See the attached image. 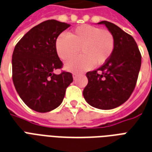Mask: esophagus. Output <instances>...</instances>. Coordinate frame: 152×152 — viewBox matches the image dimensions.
<instances>
[{
  "label": "esophagus",
  "mask_w": 152,
  "mask_h": 152,
  "mask_svg": "<svg viewBox=\"0 0 152 152\" xmlns=\"http://www.w3.org/2000/svg\"><path fill=\"white\" fill-rule=\"evenodd\" d=\"M77 77V74L75 73V74H73V77H74V79H76Z\"/></svg>",
  "instance_id": "1"
}]
</instances>
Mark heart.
<instances>
[{
  "instance_id": "obj_1",
  "label": "heart",
  "mask_w": 152,
  "mask_h": 152,
  "mask_svg": "<svg viewBox=\"0 0 152 152\" xmlns=\"http://www.w3.org/2000/svg\"><path fill=\"white\" fill-rule=\"evenodd\" d=\"M115 47L114 36L108 30L91 25H82L68 35L61 34L56 38L55 48L63 61H69L79 53L83 55L66 63L65 68L77 72L88 69L94 65H104L111 57Z\"/></svg>"
}]
</instances>
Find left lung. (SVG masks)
I'll use <instances>...</instances> for the list:
<instances>
[{"instance_id": "1", "label": "left lung", "mask_w": 152, "mask_h": 152, "mask_svg": "<svg viewBox=\"0 0 152 152\" xmlns=\"http://www.w3.org/2000/svg\"><path fill=\"white\" fill-rule=\"evenodd\" d=\"M99 24H104L112 32L115 47L107 62L87 73L88 83L83 96L92 107L106 110L120 106L131 96L138 80L142 56L131 35L107 21Z\"/></svg>"}]
</instances>
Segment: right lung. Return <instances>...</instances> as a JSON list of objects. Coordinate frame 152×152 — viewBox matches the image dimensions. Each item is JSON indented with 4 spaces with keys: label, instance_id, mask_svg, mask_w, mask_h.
Wrapping results in <instances>:
<instances>
[{
    "label": "right lung",
    "instance_id": "1",
    "mask_svg": "<svg viewBox=\"0 0 152 152\" xmlns=\"http://www.w3.org/2000/svg\"><path fill=\"white\" fill-rule=\"evenodd\" d=\"M69 24L47 20L34 26L14 48L12 77L20 98L30 108L47 113L57 108L73 82L71 73L53 71L62 68L55 48L56 38Z\"/></svg>",
    "mask_w": 152,
    "mask_h": 152
}]
</instances>
